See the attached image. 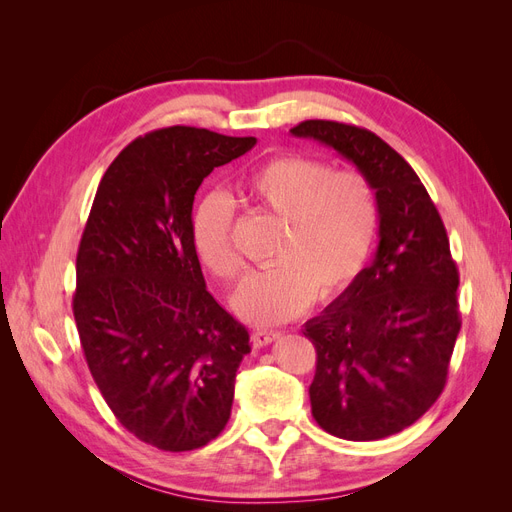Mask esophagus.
I'll use <instances>...</instances> for the list:
<instances>
[{"label": "esophagus", "mask_w": 512, "mask_h": 512, "mask_svg": "<svg viewBox=\"0 0 512 512\" xmlns=\"http://www.w3.org/2000/svg\"><path fill=\"white\" fill-rule=\"evenodd\" d=\"M277 337H280V333L277 331H256L252 335V342L256 348H262V346H269L271 342H275Z\"/></svg>", "instance_id": "esophagus-1"}]
</instances>
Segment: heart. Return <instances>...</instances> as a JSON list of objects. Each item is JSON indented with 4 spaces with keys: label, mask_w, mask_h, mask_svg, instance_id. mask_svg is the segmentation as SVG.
Instances as JSON below:
<instances>
[{
    "label": "heart",
    "mask_w": 512,
    "mask_h": 512,
    "mask_svg": "<svg viewBox=\"0 0 512 512\" xmlns=\"http://www.w3.org/2000/svg\"><path fill=\"white\" fill-rule=\"evenodd\" d=\"M245 196L284 222L267 271L252 273L232 297L252 324H280L344 292L363 271L378 228L376 194L350 170H331L314 158L282 156L245 179ZM232 203L209 192L194 209L192 237L200 262L222 280L241 269L232 245Z\"/></svg>",
    "instance_id": "obj_1"
}]
</instances>
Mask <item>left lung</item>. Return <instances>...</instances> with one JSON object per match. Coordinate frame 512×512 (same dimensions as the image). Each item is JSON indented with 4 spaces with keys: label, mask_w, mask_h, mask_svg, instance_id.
I'll use <instances>...</instances> for the list:
<instances>
[{
    "label": "left lung",
    "mask_w": 512,
    "mask_h": 512,
    "mask_svg": "<svg viewBox=\"0 0 512 512\" xmlns=\"http://www.w3.org/2000/svg\"><path fill=\"white\" fill-rule=\"evenodd\" d=\"M290 132L359 168L380 215L374 262L305 322L316 346L312 414L342 440L393 436L436 404L461 329L446 228L412 166L374 132L324 119Z\"/></svg>",
    "instance_id": "obj_1"
}]
</instances>
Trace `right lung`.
<instances>
[{"mask_svg": "<svg viewBox=\"0 0 512 512\" xmlns=\"http://www.w3.org/2000/svg\"><path fill=\"white\" fill-rule=\"evenodd\" d=\"M256 145L173 126L104 173L76 254L72 312L98 389L132 436L160 451L218 438L250 333L211 297L192 237L200 183Z\"/></svg>", "mask_w": 512, "mask_h": 512, "instance_id": "1", "label": "right lung"}]
</instances>
